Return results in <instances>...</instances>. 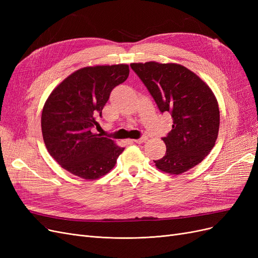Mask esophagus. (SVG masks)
<instances>
[{"label":"esophagus","mask_w":258,"mask_h":258,"mask_svg":"<svg viewBox=\"0 0 258 258\" xmlns=\"http://www.w3.org/2000/svg\"><path fill=\"white\" fill-rule=\"evenodd\" d=\"M147 141V137H142L141 139H138V140H131L132 143H138V144H141Z\"/></svg>","instance_id":"esophagus-1"}]
</instances>
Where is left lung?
Returning <instances> with one entry per match:
<instances>
[{"label":"left lung","mask_w":258,"mask_h":258,"mask_svg":"<svg viewBox=\"0 0 258 258\" xmlns=\"http://www.w3.org/2000/svg\"><path fill=\"white\" fill-rule=\"evenodd\" d=\"M161 113L169 112L172 129L162 138L166 155L154 160L160 171L178 175L197 166L212 151L220 129L213 91L200 77L177 63H131Z\"/></svg>","instance_id":"8db88e82"}]
</instances>
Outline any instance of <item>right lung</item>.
Listing matches in <instances>:
<instances>
[{"instance_id":"add662e5","label":"right lung","mask_w":258,"mask_h":258,"mask_svg":"<svg viewBox=\"0 0 258 258\" xmlns=\"http://www.w3.org/2000/svg\"><path fill=\"white\" fill-rule=\"evenodd\" d=\"M129 76L128 64L85 67L69 75L46 100L42 134L59 165L76 176L97 179L114 168L124 148L92 134L97 118L117 85Z\"/></svg>"}]
</instances>
